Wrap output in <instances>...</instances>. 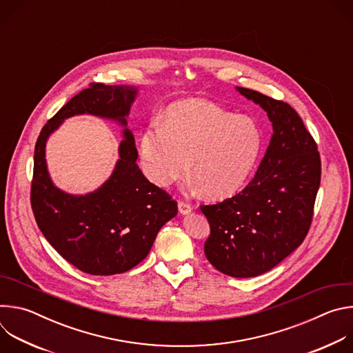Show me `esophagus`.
I'll list each match as a JSON object with an SVG mask.
<instances>
[{
    "instance_id": "obj_1",
    "label": "esophagus",
    "mask_w": 353,
    "mask_h": 353,
    "mask_svg": "<svg viewBox=\"0 0 353 353\" xmlns=\"http://www.w3.org/2000/svg\"><path fill=\"white\" fill-rule=\"evenodd\" d=\"M191 211H192V207L188 203H185V201H179V212L181 215H188L191 214Z\"/></svg>"
}]
</instances>
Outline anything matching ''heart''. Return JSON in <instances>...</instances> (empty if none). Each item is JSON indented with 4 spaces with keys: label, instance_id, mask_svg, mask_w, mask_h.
<instances>
[{
    "label": "heart",
    "instance_id": "1",
    "mask_svg": "<svg viewBox=\"0 0 353 353\" xmlns=\"http://www.w3.org/2000/svg\"><path fill=\"white\" fill-rule=\"evenodd\" d=\"M261 148V131L251 119L207 100H183L166 110L162 124L142 131L141 169L154 184L170 187L188 177L191 163L204 195L226 199L247 184Z\"/></svg>",
    "mask_w": 353,
    "mask_h": 353
}]
</instances>
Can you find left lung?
<instances>
[{"label": "left lung", "mask_w": 353, "mask_h": 353, "mask_svg": "<svg viewBox=\"0 0 353 353\" xmlns=\"http://www.w3.org/2000/svg\"><path fill=\"white\" fill-rule=\"evenodd\" d=\"M236 90L267 112L274 134L267 152L243 191L216 205H203L211 234L208 261L233 278L259 276L305 240L321 179L317 145L288 103L260 92Z\"/></svg>", "instance_id": "1"}]
</instances>
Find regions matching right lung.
I'll list each match as a JSON object with an SVG mask.
<instances>
[{
    "instance_id": "right-lung-1",
    "label": "right lung",
    "mask_w": 353,
    "mask_h": 353,
    "mask_svg": "<svg viewBox=\"0 0 353 353\" xmlns=\"http://www.w3.org/2000/svg\"><path fill=\"white\" fill-rule=\"evenodd\" d=\"M138 89L128 85L90 83L43 127L34 146L30 191L39 229L59 254L90 275H114L138 265L161 228L177 215V203L149 183L137 165L138 152L127 117ZM92 114L119 122L125 139L111 177L85 196L68 194L46 170L45 143L65 118Z\"/></svg>"
}]
</instances>
